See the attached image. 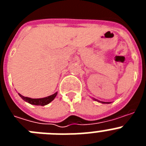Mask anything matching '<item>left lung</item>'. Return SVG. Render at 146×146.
Wrapping results in <instances>:
<instances>
[{
	"instance_id": "1",
	"label": "left lung",
	"mask_w": 146,
	"mask_h": 146,
	"mask_svg": "<svg viewBox=\"0 0 146 146\" xmlns=\"http://www.w3.org/2000/svg\"><path fill=\"white\" fill-rule=\"evenodd\" d=\"M93 99H94V100H95V101L99 102L102 103V104H109V103H110V102H101V101H99V100H97V99H94V98H93Z\"/></svg>"
}]
</instances>
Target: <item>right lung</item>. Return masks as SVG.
<instances>
[{
	"label": "right lung",
	"instance_id": "right-lung-1",
	"mask_svg": "<svg viewBox=\"0 0 146 146\" xmlns=\"http://www.w3.org/2000/svg\"><path fill=\"white\" fill-rule=\"evenodd\" d=\"M58 92L55 93L52 95H50V96H47V97L44 98H40V99H32V98L26 97V96H23V95H21L20 94L18 93L19 96L22 98V99L24 100V101L27 102L29 104H33V105H40V106H44V105H47L49 103H50L55 98V96H57Z\"/></svg>",
	"mask_w": 146,
	"mask_h": 146
}]
</instances>
